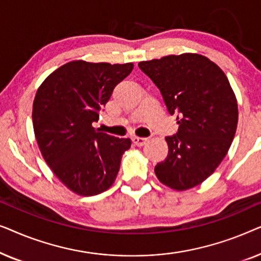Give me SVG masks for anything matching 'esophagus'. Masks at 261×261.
Here are the masks:
<instances>
[{
    "label": "esophagus",
    "mask_w": 261,
    "mask_h": 261,
    "mask_svg": "<svg viewBox=\"0 0 261 261\" xmlns=\"http://www.w3.org/2000/svg\"><path fill=\"white\" fill-rule=\"evenodd\" d=\"M146 142H147V138H138V137L133 138V144L135 146H139V147L144 146Z\"/></svg>",
    "instance_id": "obj_1"
}]
</instances>
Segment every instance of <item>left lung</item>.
Here are the masks:
<instances>
[{"instance_id":"left-lung-1","label":"left lung","mask_w":261,"mask_h":261,"mask_svg":"<svg viewBox=\"0 0 261 261\" xmlns=\"http://www.w3.org/2000/svg\"><path fill=\"white\" fill-rule=\"evenodd\" d=\"M160 90L179 124L166 137L169 154L154 172L163 184L187 190L201 184L220 165L238 126V103L223 71L196 53L139 63Z\"/></svg>"}]
</instances>
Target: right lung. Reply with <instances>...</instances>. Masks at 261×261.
Here are the masks:
<instances>
[{
	"instance_id": "obj_1",
	"label": "right lung",
	"mask_w": 261,
	"mask_h": 261,
	"mask_svg": "<svg viewBox=\"0 0 261 261\" xmlns=\"http://www.w3.org/2000/svg\"><path fill=\"white\" fill-rule=\"evenodd\" d=\"M133 64L74 60L44 81L33 102V128L45 162L62 183L82 196L112 187L121 155L130 139L115 138L92 127L114 88Z\"/></svg>"
}]
</instances>
